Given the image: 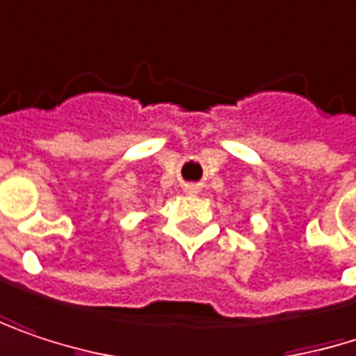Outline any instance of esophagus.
<instances>
[{
  "instance_id": "1",
  "label": "esophagus",
  "mask_w": 356,
  "mask_h": 356,
  "mask_svg": "<svg viewBox=\"0 0 356 356\" xmlns=\"http://www.w3.org/2000/svg\"><path fill=\"white\" fill-rule=\"evenodd\" d=\"M185 193H197V187L195 185H185Z\"/></svg>"
}]
</instances>
